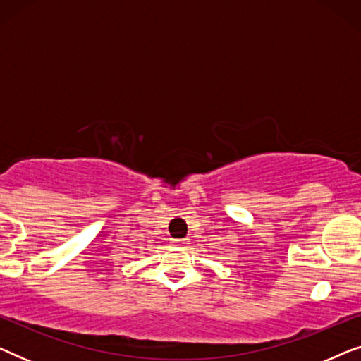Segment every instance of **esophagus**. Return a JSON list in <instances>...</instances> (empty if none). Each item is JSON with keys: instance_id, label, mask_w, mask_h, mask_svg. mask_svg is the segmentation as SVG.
Segmentation results:
<instances>
[{"instance_id": "obj_1", "label": "esophagus", "mask_w": 361, "mask_h": 361, "mask_svg": "<svg viewBox=\"0 0 361 361\" xmlns=\"http://www.w3.org/2000/svg\"><path fill=\"white\" fill-rule=\"evenodd\" d=\"M177 246H185L187 245V240H172Z\"/></svg>"}]
</instances>
